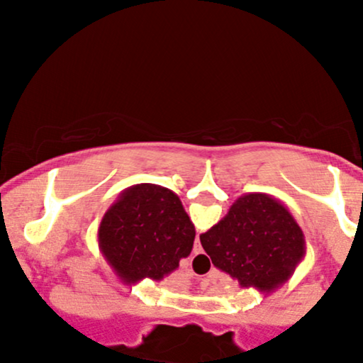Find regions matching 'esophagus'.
Listing matches in <instances>:
<instances>
[{"instance_id":"34e87169","label":"esophagus","mask_w":363,"mask_h":363,"mask_svg":"<svg viewBox=\"0 0 363 363\" xmlns=\"http://www.w3.org/2000/svg\"><path fill=\"white\" fill-rule=\"evenodd\" d=\"M201 251H203V249H201V244H199V239H198V237H196V240H194V247H193V252H194V254H199Z\"/></svg>"}]
</instances>
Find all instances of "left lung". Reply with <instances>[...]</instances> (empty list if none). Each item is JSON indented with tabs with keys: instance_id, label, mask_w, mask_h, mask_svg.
Returning <instances> with one entry per match:
<instances>
[{
	"instance_id": "8db88e82",
	"label": "left lung",
	"mask_w": 363,
	"mask_h": 363,
	"mask_svg": "<svg viewBox=\"0 0 363 363\" xmlns=\"http://www.w3.org/2000/svg\"><path fill=\"white\" fill-rule=\"evenodd\" d=\"M194 225L177 194L157 184L124 189L104 215L99 247L124 283L162 280L191 254Z\"/></svg>"
}]
</instances>
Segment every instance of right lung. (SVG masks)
<instances>
[{
    "label": "right lung",
    "instance_id": "obj_1",
    "mask_svg": "<svg viewBox=\"0 0 363 363\" xmlns=\"http://www.w3.org/2000/svg\"><path fill=\"white\" fill-rule=\"evenodd\" d=\"M211 262L240 286L269 294L283 285L306 254L302 228L280 201L262 193L239 198L227 216L199 235Z\"/></svg>",
    "mask_w": 363,
    "mask_h": 363
}]
</instances>
